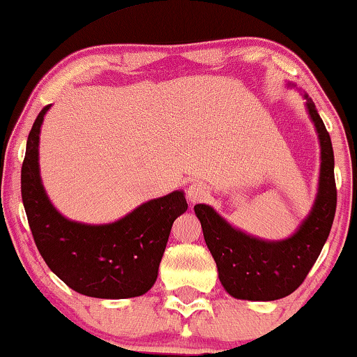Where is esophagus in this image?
Returning <instances> with one entry per match:
<instances>
[{
    "instance_id": "34e87169",
    "label": "esophagus",
    "mask_w": 357,
    "mask_h": 357,
    "mask_svg": "<svg viewBox=\"0 0 357 357\" xmlns=\"http://www.w3.org/2000/svg\"><path fill=\"white\" fill-rule=\"evenodd\" d=\"M210 192L208 187L202 182H193L192 185H188L187 188V197L190 204H200V202H205L208 199Z\"/></svg>"
}]
</instances>
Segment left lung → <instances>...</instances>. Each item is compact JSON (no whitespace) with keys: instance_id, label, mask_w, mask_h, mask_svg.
Masks as SVG:
<instances>
[{"instance_id":"8db88e82","label":"left lung","mask_w":357,"mask_h":357,"mask_svg":"<svg viewBox=\"0 0 357 357\" xmlns=\"http://www.w3.org/2000/svg\"><path fill=\"white\" fill-rule=\"evenodd\" d=\"M305 99L321 145L319 187L310 215L289 238H255L233 228L212 206H193L218 278L228 294L238 300L273 301L291 294L305 281L331 231L337 200L333 144L314 102L306 94Z\"/></svg>"}]
</instances>
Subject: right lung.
Masks as SVG:
<instances>
[{
	"label": "right lung",
	"instance_id": "right-lung-1",
	"mask_svg": "<svg viewBox=\"0 0 357 357\" xmlns=\"http://www.w3.org/2000/svg\"><path fill=\"white\" fill-rule=\"evenodd\" d=\"M46 105L34 121L21 167V197L34 243L46 265L74 291L124 300L155 283L175 218L188 208L182 190L145 202L124 218L87 225L63 217L47 199L39 175V132Z\"/></svg>",
	"mask_w": 357,
	"mask_h": 357
}]
</instances>
